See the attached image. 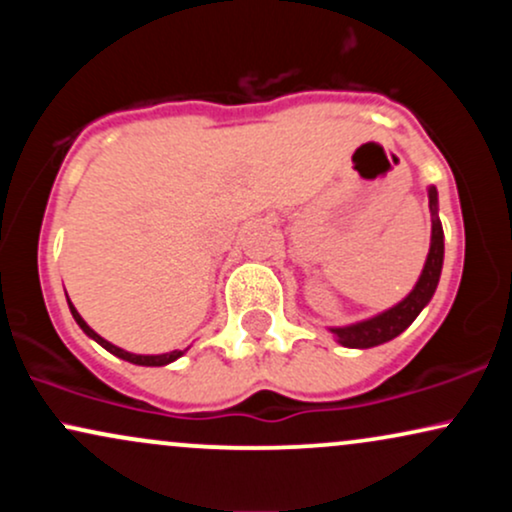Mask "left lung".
<instances>
[{"mask_svg":"<svg viewBox=\"0 0 512 512\" xmlns=\"http://www.w3.org/2000/svg\"><path fill=\"white\" fill-rule=\"evenodd\" d=\"M428 209H431V248H428V257L424 269H421L419 281H416L414 289L409 291L407 298H402L397 305H392L385 313L368 317V320L354 322V325L346 327H330L342 346L349 349H370V346H378L390 342L402 334L411 322L416 320V315L426 308L428 301L433 298V293L438 289L440 272H443V226L438 219V190L436 187H428Z\"/></svg>","mask_w":512,"mask_h":512,"instance_id":"1","label":"left lung"}]
</instances>
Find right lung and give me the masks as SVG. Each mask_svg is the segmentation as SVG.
Here are the masks:
<instances>
[{
    "mask_svg": "<svg viewBox=\"0 0 512 512\" xmlns=\"http://www.w3.org/2000/svg\"><path fill=\"white\" fill-rule=\"evenodd\" d=\"M67 303H69V310H72V317L76 320V325L81 327V330H84V334L86 337H91L93 342H98L103 346L105 351H110V354H115L117 358H122V361H129V363H134V366H168V363H173V361H178V358L185 354V351H170V354H156V356H146V354H129V351H125V349H120V346H115V344H110L108 339H103L101 334L98 332H93L91 327L86 325V320L84 317H81L79 313H76V308L72 305V301H69L67 298Z\"/></svg>",
    "mask_w": 512,
    "mask_h": 512,
    "instance_id": "1",
    "label": "right lung"
}]
</instances>
